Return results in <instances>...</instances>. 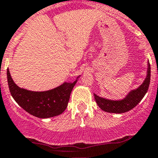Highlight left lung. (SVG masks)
Masks as SVG:
<instances>
[{
    "instance_id": "1",
    "label": "left lung",
    "mask_w": 158,
    "mask_h": 158,
    "mask_svg": "<svg viewBox=\"0 0 158 158\" xmlns=\"http://www.w3.org/2000/svg\"><path fill=\"white\" fill-rule=\"evenodd\" d=\"M150 76H151V68H150L149 62H148L147 75L144 81L139 88L131 90L126 96L125 98L118 101L106 99L94 94L96 102L100 108L106 112L114 113V114H123L127 112L135 107L139 103V101L143 99L146 92H148L150 83Z\"/></svg>"
}]
</instances>
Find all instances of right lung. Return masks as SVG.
<instances>
[{
	"label": "right lung",
	"mask_w": 158,
	"mask_h": 158,
	"mask_svg": "<svg viewBox=\"0 0 158 158\" xmlns=\"http://www.w3.org/2000/svg\"><path fill=\"white\" fill-rule=\"evenodd\" d=\"M65 82L59 87L44 92H33L19 88L14 82L7 69V80L11 96L22 108L40 118H48L61 114L67 107L70 93L77 80Z\"/></svg>",
	"instance_id": "right-lung-1"
}]
</instances>
